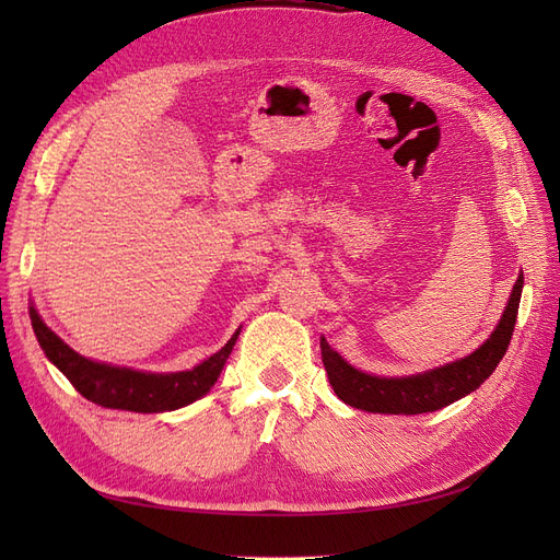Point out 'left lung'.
I'll use <instances>...</instances> for the list:
<instances>
[{"label":"left lung","instance_id":"1","mask_svg":"<svg viewBox=\"0 0 560 560\" xmlns=\"http://www.w3.org/2000/svg\"><path fill=\"white\" fill-rule=\"evenodd\" d=\"M523 290V276L512 287L510 301L504 313L486 341L465 358L436 366L422 374L411 376H374L366 371L354 369L338 354L327 338H319L322 362H325L329 383L338 399L348 406L369 413H395V416H418L439 411L444 406L474 393L490 374H493L506 348L512 341L516 325L518 303Z\"/></svg>","mask_w":560,"mask_h":560}]
</instances>
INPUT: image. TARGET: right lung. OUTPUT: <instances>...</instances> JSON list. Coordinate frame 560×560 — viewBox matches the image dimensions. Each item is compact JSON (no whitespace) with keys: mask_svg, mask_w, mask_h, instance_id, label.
Instances as JSON below:
<instances>
[{"mask_svg":"<svg viewBox=\"0 0 560 560\" xmlns=\"http://www.w3.org/2000/svg\"><path fill=\"white\" fill-rule=\"evenodd\" d=\"M30 319L48 362H54L83 397L97 406H105V409L135 413L175 411L206 397L219 374H222L241 334V329L235 331L222 350L194 369L173 371V374H151V371L114 366L83 358V354L67 346L56 331L46 327L35 306H30Z\"/></svg>","mask_w":560,"mask_h":560,"instance_id":"obj_1","label":"right lung"}]
</instances>
